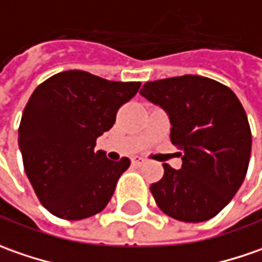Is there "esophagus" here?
<instances>
[{"label": "esophagus", "instance_id": "obj_1", "mask_svg": "<svg viewBox=\"0 0 262 262\" xmlns=\"http://www.w3.org/2000/svg\"><path fill=\"white\" fill-rule=\"evenodd\" d=\"M145 162H146V159L142 158V157H135V158H132V164H133V165H138V167L143 165Z\"/></svg>", "mask_w": 262, "mask_h": 262}]
</instances>
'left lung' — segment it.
Segmentation results:
<instances>
[{"label":"left lung","mask_w":262,"mask_h":262,"mask_svg":"<svg viewBox=\"0 0 262 262\" xmlns=\"http://www.w3.org/2000/svg\"><path fill=\"white\" fill-rule=\"evenodd\" d=\"M140 95L167 112L171 142L183 150L181 169L162 164L164 177L150 185L158 207L181 222L212 219L232 200L248 171L252 138L238 97L199 75L150 81Z\"/></svg>","instance_id":"8db88e82"}]
</instances>
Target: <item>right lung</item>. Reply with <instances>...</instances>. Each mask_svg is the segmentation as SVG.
<instances>
[{
  "instance_id": "1",
  "label": "right lung",
  "mask_w": 262,
  "mask_h": 262,
  "mask_svg": "<svg viewBox=\"0 0 262 262\" xmlns=\"http://www.w3.org/2000/svg\"><path fill=\"white\" fill-rule=\"evenodd\" d=\"M140 82H117L85 71H65L33 91L18 127L24 171L52 214L79 221L100 213L130 159L112 161L94 150L117 110Z\"/></svg>"
}]
</instances>
